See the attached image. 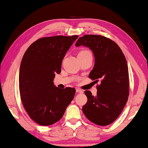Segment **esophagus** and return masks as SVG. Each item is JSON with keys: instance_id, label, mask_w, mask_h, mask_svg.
<instances>
[{"instance_id": "34e87169", "label": "esophagus", "mask_w": 148, "mask_h": 148, "mask_svg": "<svg viewBox=\"0 0 148 148\" xmlns=\"http://www.w3.org/2000/svg\"><path fill=\"white\" fill-rule=\"evenodd\" d=\"M76 92H77V93H82V92H83L82 90H81L79 88H76Z\"/></svg>"}]
</instances>
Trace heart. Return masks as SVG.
<instances>
[{"label": "heart", "mask_w": 148, "mask_h": 148, "mask_svg": "<svg viewBox=\"0 0 148 148\" xmlns=\"http://www.w3.org/2000/svg\"><path fill=\"white\" fill-rule=\"evenodd\" d=\"M85 52H87L86 51H81V52H79V53H85Z\"/></svg>", "instance_id": "heart-1"}]
</instances>
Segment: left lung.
Segmentation results:
<instances>
[{
	"mask_svg": "<svg viewBox=\"0 0 148 148\" xmlns=\"http://www.w3.org/2000/svg\"><path fill=\"white\" fill-rule=\"evenodd\" d=\"M88 47L95 57L94 66L88 77L101 84L97 95L85 90L88 101L83 106L84 115L99 126L110 124L119 116L129 96L128 68L126 58L116 43L94 34L80 37L76 47Z\"/></svg>",
	"mask_w": 148,
	"mask_h": 148,
	"instance_id": "obj_1",
	"label": "left lung"
}]
</instances>
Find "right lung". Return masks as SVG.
Returning a JSON list of instances; mask_svg holds the SVG:
<instances>
[{
    "label": "right lung",
    "mask_w": 148,
    "mask_h": 148,
    "mask_svg": "<svg viewBox=\"0 0 148 148\" xmlns=\"http://www.w3.org/2000/svg\"><path fill=\"white\" fill-rule=\"evenodd\" d=\"M77 35L55 36L37 40L22 58L19 72V89L25 111L34 122L49 126L60 120L76 90L60 89L54 85L65 54Z\"/></svg>",
    "instance_id": "1"
}]
</instances>
